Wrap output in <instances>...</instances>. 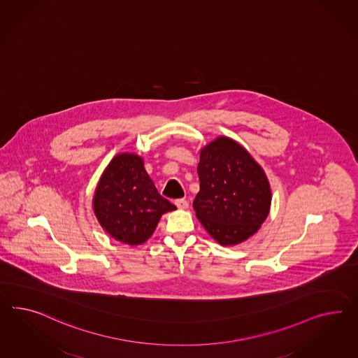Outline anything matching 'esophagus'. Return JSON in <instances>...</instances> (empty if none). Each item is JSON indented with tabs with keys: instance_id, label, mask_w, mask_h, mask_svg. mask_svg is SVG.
I'll return each mask as SVG.
<instances>
[{
	"instance_id": "obj_1",
	"label": "esophagus",
	"mask_w": 358,
	"mask_h": 358,
	"mask_svg": "<svg viewBox=\"0 0 358 358\" xmlns=\"http://www.w3.org/2000/svg\"><path fill=\"white\" fill-rule=\"evenodd\" d=\"M175 205H176V208L178 209H187L188 208V201L187 200H184V199H179V200H175Z\"/></svg>"
}]
</instances>
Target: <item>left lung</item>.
<instances>
[{"label":"left lung","instance_id":"left-lung-1","mask_svg":"<svg viewBox=\"0 0 358 358\" xmlns=\"http://www.w3.org/2000/svg\"><path fill=\"white\" fill-rule=\"evenodd\" d=\"M200 191L193 209L220 245H236L255 235L271 206L264 169L238 141L220 136L200 150Z\"/></svg>","mask_w":358,"mask_h":358}]
</instances>
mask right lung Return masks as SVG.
I'll use <instances>...</instances> for the list:
<instances>
[{
  "instance_id": "add662e5",
  "label": "right lung",
  "mask_w": 358,
  "mask_h": 358,
  "mask_svg": "<svg viewBox=\"0 0 358 358\" xmlns=\"http://www.w3.org/2000/svg\"><path fill=\"white\" fill-rule=\"evenodd\" d=\"M92 208L100 226L111 238L132 247L145 243L161 217L176 209L157 191L144 159L126 152L114 157L103 170Z\"/></svg>"
}]
</instances>
